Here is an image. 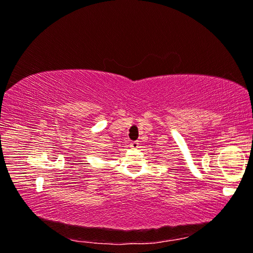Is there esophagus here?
I'll list each match as a JSON object with an SVG mask.
<instances>
[{"label": "esophagus", "instance_id": "esophagus-1", "mask_svg": "<svg viewBox=\"0 0 253 253\" xmlns=\"http://www.w3.org/2000/svg\"><path fill=\"white\" fill-rule=\"evenodd\" d=\"M138 145H139L138 141H133V142L130 143V147H131V148H137Z\"/></svg>", "mask_w": 253, "mask_h": 253}]
</instances>
